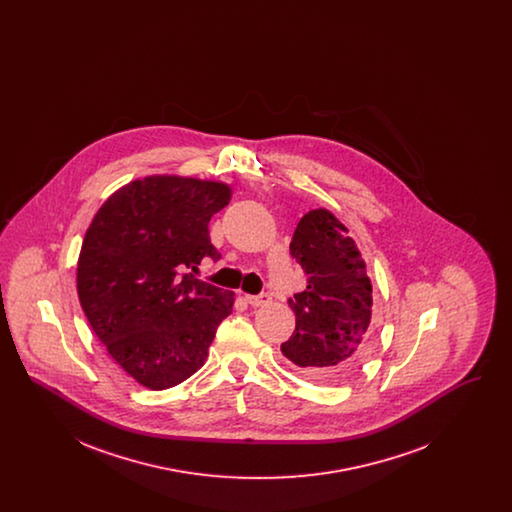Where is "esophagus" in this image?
<instances>
[{"label":"esophagus","mask_w":512,"mask_h":512,"mask_svg":"<svg viewBox=\"0 0 512 512\" xmlns=\"http://www.w3.org/2000/svg\"><path fill=\"white\" fill-rule=\"evenodd\" d=\"M245 301L251 305V307H263L270 301V295L268 293H259V295H245Z\"/></svg>","instance_id":"34e87169"}]
</instances>
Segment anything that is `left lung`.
I'll list each match as a JSON object with an SVG mask.
<instances>
[{
    "label": "left lung",
    "mask_w": 512,
    "mask_h": 512,
    "mask_svg": "<svg viewBox=\"0 0 512 512\" xmlns=\"http://www.w3.org/2000/svg\"><path fill=\"white\" fill-rule=\"evenodd\" d=\"M290 253L307 274V288L288 299L292 338L282 343L288 366L313 382H338L372 347V284L349 230L328 209L297 222Z\"/></svg>",
    "instance_id": "obj_1"
}]
</instances>
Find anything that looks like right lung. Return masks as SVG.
<instances>
[{"label":"right lung","mask_w":512,"mask_h":512,"mask_svg":"<svg viewBox=\"0 0 512 512\" xmlns=\"http://www.w3.org/2000/svg\"><path fill=\"white\" fill-rule=\"evenodd\" d=\"M224 182L174 174L132 180L86 230L76 290L94 334L122 370L149 390L197 372L234 292L184 274L220 253L209 220L228 205Z\"/></svg>","instance_id":"add662e5"}]
</instances>
